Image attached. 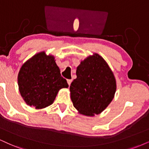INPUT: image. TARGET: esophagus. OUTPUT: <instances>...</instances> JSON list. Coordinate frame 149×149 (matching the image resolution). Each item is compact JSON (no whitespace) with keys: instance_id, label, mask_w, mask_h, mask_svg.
<instances>
[{"instance_id":"obj_1","label":"esophagus","mask_w":149,"mask_h":149,"mask_svg":"<svg viewBox=\"0 0 149 149\" xmlns=\"http://www.w3.org/2000/svg\"><path fill=\"white\" fill-rule=\"evenodd\" d=\"M67 81H68V85L70 86L71 84L72 81V79H68Z\"/></svg>"}]
</instances>
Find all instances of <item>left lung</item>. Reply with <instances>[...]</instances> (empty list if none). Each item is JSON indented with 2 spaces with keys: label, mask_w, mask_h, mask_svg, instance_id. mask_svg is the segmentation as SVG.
Masks as SVG:
<instances>
[{
  "label": "left lung",
  "mask_w": 149,
  "mask_h": 149,
  "mask_svg": "<svg viewBox=\"0 0 149 149\" xmlns=\"http://www.w3.org/2000/svg\"><path fill=\"white\" fill-rule=\"evenodd\" d=\"M70 86V98L79 113L93 117L111 104L117 89L116 79L104 58L97 53L87 56L77 68Z\"/></svg>",
  "instance_id": "obj_1"
}]
</instances>
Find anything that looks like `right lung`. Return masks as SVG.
Returning <instances> with one entry per match:
<instances>
[{
  "label": "right lung",
  "mask_w": 149,
  "mask_h": 149,
  "mask_svg": "<svg viewBox=\"0 0 149 149\" xmlns=\"http://www.w3.org/2000/svg\"><path fill=\"white\" fill-rule=\"evenodd\" d=\"M20 94L27 105L43 109L53 104L58 91L68 88L54 56L36 53L22 65L18 74Z\"/></svg>",
  "instance_id": "1"
}]
</instances>
